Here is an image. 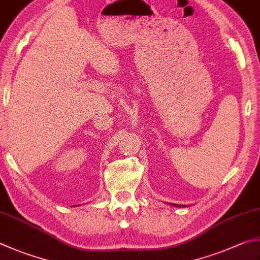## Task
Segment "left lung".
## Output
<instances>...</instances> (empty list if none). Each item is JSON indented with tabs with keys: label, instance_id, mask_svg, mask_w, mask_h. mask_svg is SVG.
Segmentation results:
<instances>
[{
	"label": "left lung",
	"instance_id": "left-lung-1",
	"mask_svg": "<svg viewBox=\"0 0 260 260\" xmlns=\"http://www.w3.org/2000/svg\"><path fill=\"white\" fill-rule=\"evenodd\" d=\"M171 205H174V206H178V207H184L182 205H178V204H171Z\"/></svg>",
	"mask_w": 260,
	"mask_h": 260
}]
</instances>
